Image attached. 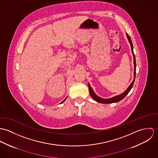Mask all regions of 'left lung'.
Here are the masks:
<instances>
[{
  "label": "left lung",
  "mask_w": 158,
  "mask_h": 158,
  "mask_svg": "<svg viewBox=\"0 0 158 158\" xmlns=\"http://www.w3.org/2000/svg\"><path fill=\"white\" fill-rule=\"evenodd\" d=\"M127 36L128 38V41L131 45V52H132V53H133V58H134V67H135V70H134V80L133 81V82L131 83V85L129 86V87L127 89V90H125L123 93L118 95H117V96H115V97H113L112 98H102L100 97H98V95H97L92 90V88L90 87V85L88 84V86H89V92H90V96L92 97V98L95 100L96 102H99V103H105V104H108V103H116V102H118L120 100H122L124 97H126V95L129 93V92L130 91V90L131 89V88H133V86L134 85V83H135V67H136V64H135V55L134 54V52H133V44H132V41L131 40V38L130 37V36L127 33Z\"/></svg>",
  "instance_id": "1"
}]
</instances>
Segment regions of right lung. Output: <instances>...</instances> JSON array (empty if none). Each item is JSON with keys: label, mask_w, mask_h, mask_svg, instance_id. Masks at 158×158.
Here are the masks:
<instances>
[{"label": "right lung", "mask_w": 158, "mask_h": 158, "mask_svg": "<svg viewBox=\"0 0 158 158\" xmlns=\"http://www.w3.org/2000/svg\"><path fill=\"white\" fill-rule=\"evenodd\" d=\"M66 98H65V99H64V100H63V101L61 102V103H63V102L65 101V100H66Z\"/></svg>", "instance_id": "obj_1"}]
</instances>
